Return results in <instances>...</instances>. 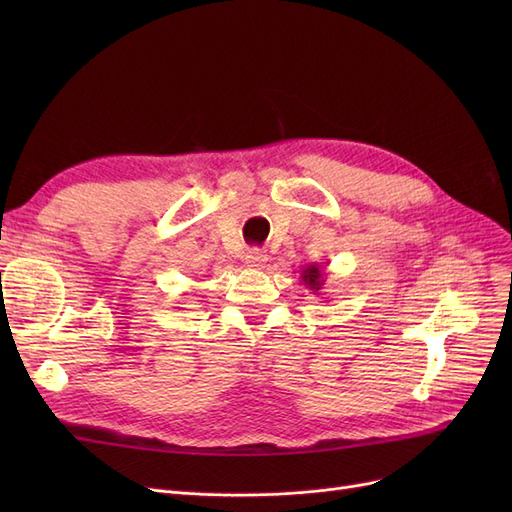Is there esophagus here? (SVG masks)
Instances as JSON below:
<instances>
[{
    "label": "esophagus",
    "instance_id": "obj_1",
    "mask_svg": "<svg viewBox=\"0 0 512 512\" xmlns=\"http://www.w3.org/2000/svg\"><path fill=\"white\" fill-rule=\"evenodd\" d=\"M269 260L267 252L265 250H258V247H254V250H250L245 254V265L250 269H262L265 267V262Z\"/></svg>",
    "mask_w": 512,
    "mask_h": 512
}]
</instances>
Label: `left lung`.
I'll list each match as a JSON object with an SVG mask.
<instances>
[{
    "label": "left lung",
    "mask_w": 512,
    "mask_h": 512,
    "mask_svg": "<svg viewBox=\"0 0 512 512\" xmlns=\"http://www.w3.org/2000/svg\"><path fill=\"white\" fill-rule=\"evenodd\" d=\"M301 280H303L305 288H309V290H314V292L322 290L324 280H322V271H320V267L316 265V262H314V265H307L301 271Z\"/></svg>",
    "instance_id": "1"
}]
</instances>
